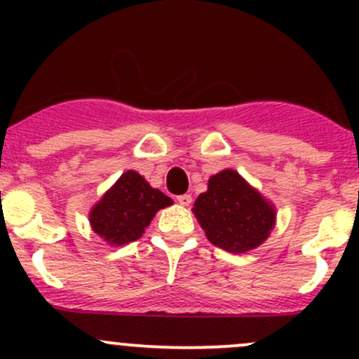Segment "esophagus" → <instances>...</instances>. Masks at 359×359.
I'll use <instances>...</instances> for the list:
<instances>
[{
	"instance_id": "34e87169",
	"label": "esophagus",
	"mask_w": 359,
	"mask_h": 359,
	"mask_svg": "<svg viewBox=\"0 0 359 359\" xmlns=\"http://www.w3.org/2000/svg\"><path fill=\"white\" fill-rule=\"evenodd\" d=\"M191 201H193L191 194H180V196H177V203L182 206H189Z\"/></svg>"
}]
</instances>
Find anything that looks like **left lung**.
I'll return each mask as SVG.
<instances>
[{"mask_svg":"<svg viewBox=\"0 0 359 359\" xmlns=\"http://www.w3.org/2000/svg\"><path fill=\"white\" fill-rule=\"evenodd\" d=\"M193 212L206 238L233 253L259 247L276 219L274 206L234 170H224L208 180V191L198 196Z\"/></svg>","mask_w":359,"mask_h":359,"instance_id":"8db88e82","label":"left lung"}]
</instances>
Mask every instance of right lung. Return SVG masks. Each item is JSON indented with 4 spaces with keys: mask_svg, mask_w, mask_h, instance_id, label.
Segmentation results:
<instances>
[{
    "mask_svg": "<svg viewBox=\"0 0 359 359\" xmlns=\"http://www.w3.org/2000/svg\"><path fill=\"white\" fill-rule=\"evenodd\" d=\"M142 175L128 170L90 212L93 231L109 245H125L142 236L154 213L172 205Z\"/></svg>",
    "mask_w": 359,
    "mask_h": 359,
    "instance_id": "1",
    "label": "right lung"
}]
</instances>
